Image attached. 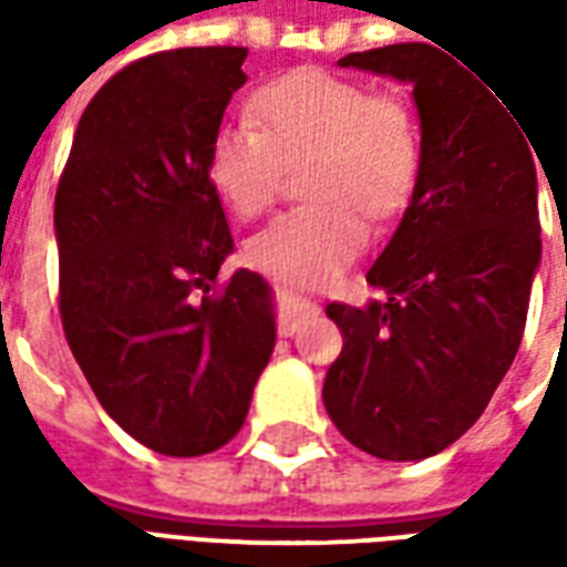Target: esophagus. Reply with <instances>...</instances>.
<instances>
[{
	"mask_svg": "<svg viewBox=\"0 0 567 567\" xmlns=\"http://www.w3.org/2000/svg\"><path fill=\"white\" fill-rule=\"evenodd\" d=\"M276 291H279V300H282V333L285 337H295L297 324L316 312V303H309L307 297L295 295V291L285 288V285H276Z\"/></svg>",
	"mask_w": 567,
	"mask_h": 567,
	"instance_id": "obj_1",
	"label": "esophagus"
}]
</instances>
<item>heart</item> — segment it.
I'll list each match as a JSON object with an SVG mask.
<instances>
[{"label": "heart", "instance_id": "heart-1", "mask_svg": "<svg viewBox=\"0 0 567 567\" xmlns=\"http://www.w3.org/2000/svg\"><path fill=\"white\" fill-rule=\"evenodd\" d=\"M246 121L212 130L206 173L243 218L258 215L282 185L288 161H307L316 199L279 212L248 239V260L291 285H319L368 243L370 218H392L413 199L422 136L410 105L358 79L303 66L264 81Z\"/></svg>", "mask_w": 567, "mask_h": 567}]
</instances>
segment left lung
Wrapping results in <instances>:
<instances>
[{"label":"left lung","instance_id":"left-lung-1","mask_svg":"<svg viewBox=\"0 0 567 567\" xmlns=\"http://www.w3.org/2000/svg\"><path fill=\"white\" fill-rule=\"evenodd\" d=\"M340 66L413 87L422 173L368 270L385 297L324 309L343 333V352L321 398L352 446L385 462H419L483 416L523 343L540 267L535 145L524 142L511 105L434 44L373 48Z\"/></svg>","mask_w":567,"mask_h":567}]
</instances>
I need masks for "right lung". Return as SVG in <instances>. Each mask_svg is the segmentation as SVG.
Returning <instances> with one entry per match:
<instances>
[{"instance_id":"right-lung-1","label":"right lung","mask_w":567,"mask_h":567,"mask_svg":"<svg viewBox=\"0 0 567 567\" xmlns=\"http://www.w3.org/2000/svg\"><path fill=\"white\" fill-rule=\"evenodd\" d=\"M246 56L178 48L121 69L84 109L56 185L69 349L105 413L175 458L236 437L276 346L258 272L215 291L234 236L206 148Z\"/></svg>"}]
</instances>
